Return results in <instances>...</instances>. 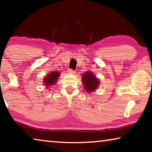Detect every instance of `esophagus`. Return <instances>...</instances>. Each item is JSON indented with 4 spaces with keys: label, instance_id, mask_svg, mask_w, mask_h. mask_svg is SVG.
Segmentation results:
<instances>
[{
    "label": "esophagus",
    "instance_id": "esophagus-1",
    "mask_svg": "<svg viewBox=\"0 0 152 152\" xmlns=\"http://www.w3.org/2000/svg\"><path fill=\"white\" fill-rule=\"evenodd\" d=\"M68 71L69 73H75V71H73L72 69H69L68 71Z\"/></svg>",
    "mask_w": 152,
    "mask_h": 152
}]
</instances>
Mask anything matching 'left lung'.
Segmentation results:
<instances>
[{
    "label": "left lung",
    "instance_id": "1",
    "mask_svg": "<svg viewBox=\"0 0 152 152\" xmlns=\"http://www.w3.org/2000/svg\"><path fill=\"white\" fill-rule=\"evenodd\" d=\"M83 83L86 90L88 92H91L97 89L99 83L98 79L94 76V75L91 71H87L82 76Z\"/></svg>",
    "mask_w": 152,
    "mask_h": 152
}]
</instances>
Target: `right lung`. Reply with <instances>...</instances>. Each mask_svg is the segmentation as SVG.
I'll return each mask as SVG.
<instances>
[{
  "label": "right lung",
  "mask_w": 152,
  "mask_h": 152,
  "mask_svg": "<svg viewBox=\"0 0 152 152\" xmlns=\"http://www.w3.org/2000/svg\"><path fill=\"white\" fill-rule=\"evenodd\" d=\"M59 75H60L59 72H57V71L50 73L46 77L45 79H44V84H45L46 86L54 85V84L56 82Z\"/></svg>",
  "instance_id": "add662e5"
}]
</instances>
